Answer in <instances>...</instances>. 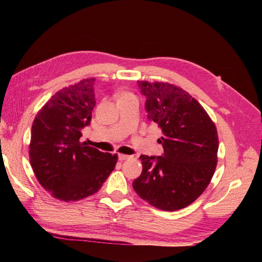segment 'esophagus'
Returning <instances> with one entry per match:
<instances>
[{
	"label": "esophagus",
	"mask_w": 262,
	"mask_h": 262,
	"mask_svg": "<svg viewBox=\"0 0 262 262\" xmlns=\"http://www.w3.org/2000/svg\"><path fill=\"white\" fill-rule=\"evenodd\" d=\"M118 157H119V161H125V160H128V158H130L131 156H129V155H124V154H119L118 155Z\"/></svg>",
	"instance_id": "esophagus-1"
}]
</instances>
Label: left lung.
Returning <instances> with one entry per match:
<instances>
[{
    "label": "left lung",
    "mask_w": 262,
    "mask_h": 262,
    "mask_svg": "<svg viewBox=\"0 0 262 262\" xmlns=\"http://www.w3.org/2000/svg\"><path fill=\"white\" fill-rule=\"evenodd\" d=\"M148 119L163 137L162 156L141 155V176L132 182L138 195L163 211L184 209L199 198L214 175L219 137L212 119L191 95L178 86L138 81Z\"/></svg>",
    "instance_id": "obj_1"
}]
</instances>
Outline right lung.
I'll return each mask as SVG.
<instances>
[{"label": "right lung", "mask_w": 262, "mask_h": 262, "mask_svg": "<svg viewBox=\"0 0 262 262\" xmlns=\"http://www.w3.org/2000/svg\"><path fill=\"white\" fill-rule=\"evenodd\" d=\"M95 78H84L55 93L39 110L31 126L29 160L36 178L61 201L96 193L115 169L118 155L81 142L96 105Z\"/></svg>", "instance_id": "right-lung-1"}]
</instances>
